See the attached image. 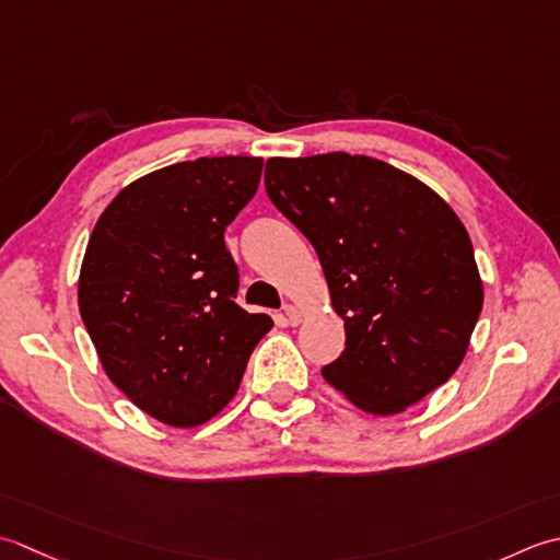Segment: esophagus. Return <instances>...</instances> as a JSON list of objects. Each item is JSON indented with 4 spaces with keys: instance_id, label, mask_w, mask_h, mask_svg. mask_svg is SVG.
<instances>
[{
    "instance_id": "34e87169",
    "label": "esophagus",
    "mask_w": 560,
    "mask_h": 560,
    "mask_svg": "<svg viewBox=\"0 0 560 560\" xmlns=\"http://www.w3.org/2000/svg\"><path fill=\"white\" fill-rule=\"evenodd\" d=\"M282 312H284V318H288L290 326H296V324L302 322V314H300V310H296L294 304H284Z\"/></svg>"
}]
</instances>
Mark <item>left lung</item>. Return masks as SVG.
Wrapping results in <instances>:
<instances>
[{
	"instance_id": "1",
	"label": "left lung",
	"mask_w": 560,
	"mask_h": 560,
	"mask_svg": "<svg viewBox=\"0 0 560 560\" xmlns=\"http://www.w3.org/2000/svg\"><path fill=\"white\" fill-rule=\"evenodd\" d=\"M270 202L310 238L346 324L324 380L376 416L459 368L483 306L471 238L435 190L380 159H268Z\"/></svg>"
}]
</instances>
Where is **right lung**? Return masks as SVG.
<instances>
[{
    "mask_svg": "<svg viewBox=\"0 0 560 560\" xmlns=\"http://www.w3.org/2000/svg\"><path fill=\"white\" fill-rule=\"evenodd\" d=\"M264 159L200 156L122 188L91 232L79 312L106 374L166 425L232 401L270 316L236 304L224 230L256 196Z\"/></svg>",
    "mask_w": 560,
    "mask_h": 560,
    "instance_id": "obj_1",
    "label": "right lung"
}]
</instances>
